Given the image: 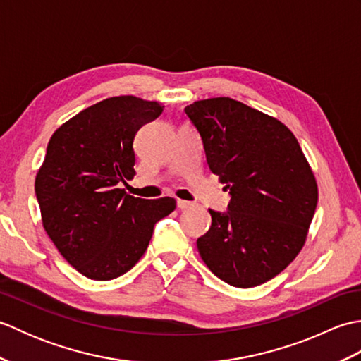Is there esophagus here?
Masks as SVG:
<instances>
[{
	"label": "esophagus",
	"instance_id": "esophagus-1",
	"mask_svg": "<svg viewBox=\"0 0 361 361\" xmlns=\"http://www.w3.org/2000/svg\"><path fill=\"white\" fill-rule=\"evenodd\" d=\"M176 206H178V209H188V208H190V206H192V203L186 202V200H178V202H176Z\"/></svg>",
	"mask_w": 361,
	"mask_h": 361
}]
</instances>
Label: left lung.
I'll return each mask as SVG.
<instances>
[{
    "label": "left lung",
    "instance_id": "left-lung-1",
    "mask_svg": "<svg viewBox=\"0 0 361 361\" xmlns=\"http://www.w3.org/2000/svg\"><path fill=\"white\" fill-rule=\"evenodd\" d=\"M185 113L209 171L231 195L228 211L209 209L212 225L198 237V252L229 286H260L301 251L318 203L315 176L295 135L262 111L212 97Z\"/></svg>",
    "mask_w": 361,
    "mask_h": 361
}]
</instances>
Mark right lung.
Returning <instances> with one entry per match:
<instances>
[{"instance_id": "1", "label": "right lung", "mask_w": 361, "mask_h": 361, "mask_svg": "<svg viewBox=\"0 0 361 361\" xmlns=\"http://www.w3.org/2000/svg\"><path fill=\"white\" fill-rule=\"evenodd\" d=\"M164 106L135 96L105 99L51 136L35 178L44 231L68 262L94 281L119 278L149 247L171 197L144 200L119 183L135 176L133 140Z\"/></svg>"}]
</instances>
